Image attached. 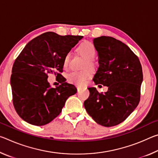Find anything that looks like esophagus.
I'll return each mask as SVG.
<instances>
[{
	"mask_svg": "<svg viewBox=\"0 0 158 158\" xmlns=\"http://www.w3.org/2000/svg\"><path fill=\"white\" fill-rule=\"evenodd\" d=\"M77 90H78V91H79V86H77Z\"/></svg>",
	"mask_w": 158,
	"mask_h": 158,
	"instance_id": "34e87169",
	"label": "esophagus"
}]
</instances>
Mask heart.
<instances>
[{"mask_svg":"<svg viewBox=\"0 0 158 158\" xmlns=\"http://www.w3.org/2000/svg\"><path fill=\"white\" fill-rule=\"evenodd\" d=\"M77 51L82 56L86 58L84 68H94L95 66V62L93 60L95 58L97 49L94 44L90 42H84L79 45L77 48ZM69 62V53L65 55L63 59V68L67 69L68 68ZM92 76V72L89 69H85L81 71H73L67 75V79L69 83L74 84L78 85H84L89 79Z\"/></svg>","mask_w":158,"mask_h":158,"instance_id":"b5f03b06","label":"heart"}]
</instances>
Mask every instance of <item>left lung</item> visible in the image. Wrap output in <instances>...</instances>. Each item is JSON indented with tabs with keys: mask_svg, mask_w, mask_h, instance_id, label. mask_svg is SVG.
Segmentation results:
<instances>
[{
	"mask_svg": "<svg viewBox=\"0 0 158 158\" xmlns=\"http://www.w3.org/2000/svg\"><path fill=\"white\" fill-rule=\"evenodd\" d=\"M93 44L100 64L93 81L96 85L108 86V91L99 93L95 88H89L90 96L84 107L97 123L115 126L123 122L139 103L142 68L137 56L114 37H95Z\"/></svg>",
	"mask_w": 158,
	"mask_h": 158,
	"instance_id": "8db88e82",
	"label": "left lung"
}]
</instances>
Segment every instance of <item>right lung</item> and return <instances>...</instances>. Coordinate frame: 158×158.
Masks as SVG:
<instances>
[{
	"mask_svg": "<svg viewBox=\"0 0 158 158\" xmlns=\"http://www.w3.org/2000/svg\"><path fill=\"white\" fill-rule=\"evenodd\" d=\"M83 36L59 35L47 32L26 45L13 64L10 84L15 111L23 121L41 126L60 114L69 96L77 93L60 73L63 59ZM54 73L61 84L52 88L48 74Z\"/></svg>",
	"mask_w": 158,
	"mask_h": 158,
	"instance_id": "1",
	"label": "right lung"
}]
</instances>
